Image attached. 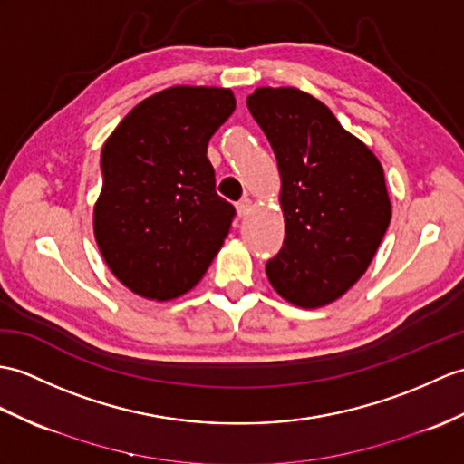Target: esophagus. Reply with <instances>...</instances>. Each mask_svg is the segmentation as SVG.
I'll use <instances>...</instances> for the list:
<instances>
[{
	"instance_id": "obj_1",
	"label": "esophagus",
	"mask_w": 464,
	"mask_h": 464,
	"mask_svg": "<svg viewBox=\"0 0 464 464\" xmlns=\"http://www.w3.org/2000/svg\"><path fill=\"white\" fill-rule=\"evenodd\" d=\"M251 208H253V201L249 198H243L241 201H237V213H239V218H245V215L251 211Z\"/></svg>"
}]
</instances>
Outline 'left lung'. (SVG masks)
Instances as JSON below:
<instances>
[{
    "instance_id": "1",
    "label": "left lung",
    "mask_w": 464,
    "mask_h": 464,
    "mask_svg": "<svg viewBox=\"0 0 464 464\" xmlns=\"http://www.w3.org/2000/svg\"><path fill=\"white\" fill-rule=\"evenodd\" d=\"M249 112L276 156L285 243L266 276L288 303L318 308L368 271L390 227L380 160L343 130L324 102L293 86H261Z\"/></svg>"
}]
</instances>
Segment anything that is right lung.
I'll return each mask as SVG.
<instances>
[{
	"instance_id": "right-lung-1",
	"label": "right lung",
	"mask_w": 464,
	"mask_h": 464,
	"mask_svg": "<svg viewBox=\"0 0 464 464\" xmlns=\"http://www.w3.org/2000/svg\"><path fill=\"white\" fill-rule=\"evenodd\" d=\"M235 111L218 86H171L124 116L101 154L94 237L132 293L171 300L196 286L231 229L208 144Z\"/></svg>"
}]
</instances>
